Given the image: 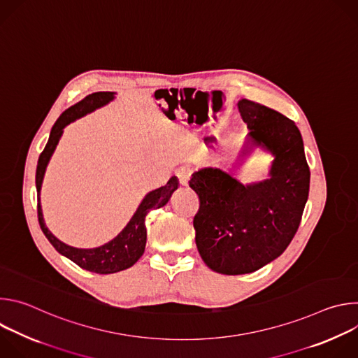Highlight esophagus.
<instances>
[{"label":"esophagus","mask_w":358,"mask_h":358,"mask_svg":"<svg viewBox=\"0 0 358 358\" xmlns=\"http://www.w3.org/2000/svg\"><path fill=\"white\" fill-rule=\"evenodd\" d=\"M176 176L178 177V181H180L181 185H188V181H189V178H191V171H189L188 169L181 167L180 170H177Z\"/></svg>","instance_id":"obj_1"}]
</instances>
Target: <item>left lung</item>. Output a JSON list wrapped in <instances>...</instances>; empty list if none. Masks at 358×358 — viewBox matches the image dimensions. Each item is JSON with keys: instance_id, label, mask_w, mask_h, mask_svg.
I'll list each match as a JSON object with an SVG mask.
<instances>
[{"instance_id": "obj_1", "label": "left lung", "mask_w": 358, "mask_h": 358, "mask_svg": "<svg viewBox=\"0 0 358 358\" xmlns=\"http://www.w3.org/2000/svg\"><path fill=\"white\" fill-rule=\"evenodd\" d=\"M250 147L273 155L269 178L243 185L231 174L207 167L189 187L199 196L194 217L195 243L214 272L243 275L261 269L293 239L309 196L310 170L293 120L257 101H238Z\"/></svg>"}]
</instances>
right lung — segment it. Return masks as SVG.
Wrapping results in <instances>:
<instances>
[{
  "instance_id": "obj_1",
  "label": "right lung",
  "mask_w": 358,
  "mask_h": 358,
  "mask_svg": "<svg viewBox=\"0 0 358 358\" xmlns=\"http://www.w3.org/2000/svg\"><path fill=\"white\" fill-rule=\"evenodd\" d=\"M113 99H115V92H96L86 96L83 100L79 101V103L65 110L54 124L52 130H50L49 140L39 156L38 166H36V176H35V184H36V192H38V221L43 235L61 255H64V257L75 262L82 269L100 273V275L116 273V272L124 271L133 266L141 258L145 248V241H147L145 215L152 208L164 207L169 202L171 194L178 188L177 177H171L164 187H160L155 191H150L140 202L137 211L134 213L129 224L124 227V229L110 242L101 245L99 248L79 249V248L69 246L62 241H59L57 236H54L52 232L46 228L43 215H42L41 202H39V194H41V187H42L46 166L50 160V156L54 155V151L59 143V138L64 133V129L73 120L108 105Z\"/></svg>"
}]
</instances>
